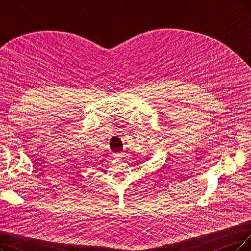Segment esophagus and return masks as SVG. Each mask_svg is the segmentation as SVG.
I'll return each instance as SVG.
<instances>
[{"instance_id": "obj_1", "label": "esophagus", "mask_w": 251, "mask_h": 251, "mask_svg": "<svg viewBox=\"0 0 251 251\" xmlns=\"http://www.w3.org/2000/svg\"><path fill=\"white\" fill-rule=\"evenodd\" d=\"M112 156L113 157H122V156H124V153L123 152H116V153H113Z\"/></svg>"}]
</instances>
